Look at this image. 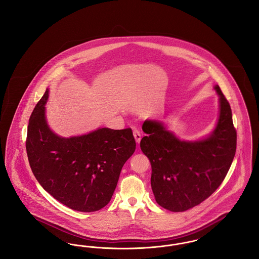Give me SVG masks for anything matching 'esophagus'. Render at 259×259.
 Returning a JSON list of instances; mask_svg holds the SVG:
<instances>
[{
    "instance_id": "esophagus-1",
    "label": "esophagus",
    "mask_w": 259,
    "mask_h": 259,
    "mask_svg": "<svg viewBox=\"0 0 259 259\" xmlns=\"http://www.w3.org/2000/svg\"><path fill=\"white\" fill-rule=\"evenodd\" d=\"M134 136H135L136 143H139L140 140H141V134L138 130H134Z\"/></svg>"
}]
</instances>
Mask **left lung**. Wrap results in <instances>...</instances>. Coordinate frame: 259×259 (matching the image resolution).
Here are the masks:
<instances>
[{"label": "left lung", "mask_w": 259, "mask_h": 259, "mask_svg": "<svg viewBox=\"0 0 259 259\" xmlns=\"http://www.w3.org/2000/svg\"><path fill=\"white\" fill-rule=\"evenodd\" d=\"M218 121L211 133L196 140H181L164 123L147 119V135L140 148L152 167L155 200L170 211H185L201 204L218 189L231 166L237 145L231 107L218 84Z\"/></svg>", "instance_id": "1"}]
</instances>
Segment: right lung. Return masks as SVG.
Listing matches in <instances>:
<instances>
[{"label": "right lung", "mask_w": 259, "mask_h": 259, "mask_svg": "<svg viewBox=\"0 0 259 259\" xmlns=\"http://www.w3.org/2000/svg\"><path fill=\"white\" fill-rule=\"evenodd\" d=\"M47 89L33 110L27 130L28 160L41 187L61 204L82 212L108 204L124 163L136 151L131 128L98 127L63 137L50 127L45 105Z\"/></svg>", "instance_id": "right-lung-1"}]
</instances>
